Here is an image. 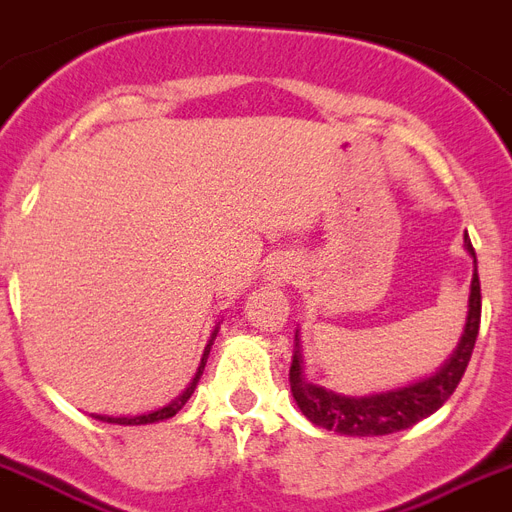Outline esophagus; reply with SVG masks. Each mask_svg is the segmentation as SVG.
<instances>
[{"mask_svg": "<svg viewBox=\"0 0 512 512\" xmlns=\"http://www.w3.org/2000/svg\"><path fill=\"white\" fill-rule=\"evenodd\" d=\"M298 273V265H295V260L287 255L282 257H273L271 265H268V271H265V279L271 284H279V287H284V284L292 282V276Z\"/></svg>", "mask_w": 512, "mask_h": 512, "instance_id": "1", "label": "esophagus"}]
</instances>
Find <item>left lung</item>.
<instances>
[{
  "label": "left lung",
  "mask_w": 512,
  "mask_h": 512,
  "mask_svg": "<svg viewBox=\"0 0 512 512\" xmlns=\"http://www.w3.org/2000/svg\"><path fill=\"white\" fill-rule=\"evenodd\" d=\"M464 249L470 252L475 263L470 300H467V322H464V333L456 343L454 354L432 376L419 378L413 384L386 389V392H373V395H341V392H333V389L308 381L306 370H303V354H300V338L295 333L290 389L295 403L311 424L338 432V435H349V438L392 435V432L408 429L416 421L432 416L448 397L454 395V389L467 370V362L473 357L475 338H478V327H481L478 260H475V249L467 239V233H464Z\"/></svg>",
  "instance_id": "1"
}]
</instances>
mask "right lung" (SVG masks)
I'll return each instance as SVG.
<instances>
[{"label": "right lung", "mask_w": 512, "mask_h": 512, "mask_svg": "<svg viewBox=\"0 0 512 512\" xmlns=\"http://www.w3.org/2000/svg\"><path fill=\"white\" fill-rule=\"evenodd\" d=\"M217 330H220V327H214L212 330V338H209V343H206L204 357H201V365H198V370H195L193 381H190V384L185 386V392H182L179 397H174L171 403H166L163 408H158V411L139 413V416H99V413H93V419L107 421V424H123V427H136V424H155V421H166L171 419V416H177V411H182V405L190 400V395L195 392V384H198V378H201V373H204L206 360H209V351H212V343L214 338H217Z\"/></svg>", "instance_id": "add662e5"}]
</instances>
